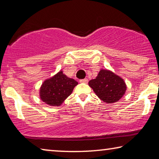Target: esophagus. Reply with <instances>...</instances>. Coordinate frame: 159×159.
I'll return each instance as SVG.
<instances>
[{
  "instance_id": "esophagus-1",
  "label": "esophagus",
  "mask_w": 159,
  "mask_h": 159,
  "mask_svg": "<svg viewBox=\"0 0 159 159\" xmlns=\"http://www.w3.org/2000/svg\"><path fill=\"white\" fill-rule=\"evenodd\" d=\"M88 81V79H80V83H87Z\"/></svg>"
}]
</instances>
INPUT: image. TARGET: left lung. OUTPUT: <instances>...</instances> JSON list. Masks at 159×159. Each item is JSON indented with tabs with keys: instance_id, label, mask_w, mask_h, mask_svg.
I'll list each match as a JSON object with an SVG mask.
<instances>
[{
	"instance_id": "obj_1",
	"label": "left lung",
	"mask_w": 159,
	"mask_h": 159,
	"mask_svg": "<svg viewBox=\"0 0 159 159\" xmlns=\"http://www.w3.org/2000/svg\"><path fill=\"white\" fill-rule=\"evenodd\" d=\"M88 84L101 100L108 104L119 100L127 88L122 78L107 69H101L95 79L90 80Z\"/></svg>"
}]
</instances>
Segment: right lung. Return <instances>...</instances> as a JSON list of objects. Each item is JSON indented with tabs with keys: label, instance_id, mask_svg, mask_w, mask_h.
<instances>
[{
	"label": "right lung",
	"instance_id": "obj_1",
	"mask_svg": "<svg viewBox=\"0 0 159 159\" xmlns=\"http://www.w3.org/2000/svg\"><path fill=\"white\" fill-rule=\"evenodd\" d=\"M77 85L76 80L67 77L60 71L43 83L40 88V98L48 105L59 107L71 95Z\"/></svg>",
	"mask_w": 159,
	"mask_h": 159
}]
</instances>
